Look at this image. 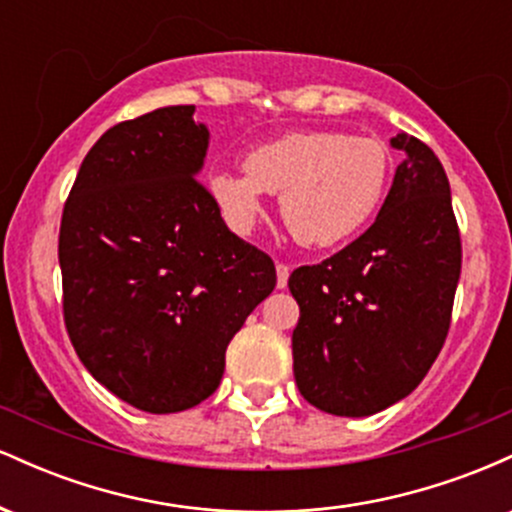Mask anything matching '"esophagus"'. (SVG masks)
Instances as JSON below:
<instances>
[{"label": "esophagus", "instance_id": "34e87169", "mask_svg": "<svg viewBox=\"0 0 512 512\" xmlns=\"http://www.w3.org/2000/svg\"><path fill=\"white\" fill-rule=\"evenodd\" d=\"M289 274V264H276V286H279V289H284L286 281H289Z\"/></svg>", "mask_w": 512, "mask_h": 512}]
</instances>
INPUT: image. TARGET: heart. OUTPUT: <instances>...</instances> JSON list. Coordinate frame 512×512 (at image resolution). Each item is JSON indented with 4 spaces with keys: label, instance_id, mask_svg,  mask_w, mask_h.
Instances as JSON below:
<instances>
[{
    "label": "heart",
    "instance_id": "heart-1",
    "mask_svg": "<svg viewBox=\"0 0 512 512\" xmlns=\"http://www.w3.org/2000/svg\"><path fill=\"white\" fill-rule=\"evenodd\" d=\"M243 168L216 170L209 178L211 195L233 226H255L262 192H269L281 195V219L298 243L327 248L361 231L378 211L392 158L378 139L301 129L252 149Z\"/></svg>",
    "mask_w": 512,
    "mask_h": 512
}]
</instances>
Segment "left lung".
<instances>
[{
	"instance_id": "1",
	"label": "left lung",
	"mask_w": 512,
	"mask_h": 512,
	"mask_svg": "<svg viewBox=\"0 0 512 512\" xmlns=\"http://www.w3.org/2000/svg\"><path fill=\"white\" fill-rule=\"evenodd\" d=\"M392 146L407 158L373 226L289 276L296 385L334 416H370L414 392L450 330L462 243L448 175L416 137Z\"/></svg>"
}]
</instances>
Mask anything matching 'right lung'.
Instances as JSON below:
<instances>
[{"instance_id": "add662e5", "label": "right lung", "mask_w": 512, "mask_h": 512, "mask_svg": "<svg viewBox=\"0 0 512 512\" xmlns=\"http://www.w3.org/2000/svg\"><path fill=\"white\" fill-rule=\"evenodd\" d=\"M195 105L117 122L91 146L60 223L62 313L115 397L175 414L214 395L226 346L276 286L272 257L228 231L197 180Z\"/></svg>"}]
</instances>
